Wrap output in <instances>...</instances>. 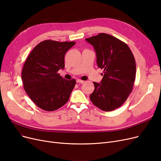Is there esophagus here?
<instances>
[{"mask_svg":"<svg viewBox=\"0 0 161 161\" xmlns=\"http://www.w3.org/2000/svg\"><path fill=\"white\" fill-rule=\"evenodd\" d=\"M76 82H77V83H80V84H83V83H84V81H83V80H81L78 79V80H76Z\"/></svg>","mask_w":161,"mask_h":161,"instance_id":"esophagus-1","label":"esophagus"}]
</instances>
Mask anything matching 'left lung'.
<instances>
[{"mask_svg": "<svg viewBox=\"0 0 161 161\" xmlns=\"http://www.w3.org/2000/svg\"><path fill=\"white\" fill-rule=\"evenodd\" d=\"M86 40L94 47L98 67L103 69L101 84L93 82L90 99L103 111L115 110L133 90L136 75L134 56L125 43L108 34L100 33Z\"/></svg>", "mask_w": 161, "mask_h": 161, "instance_id": "left-lung-1", "label": "left lung"}]
</instances>
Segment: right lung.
Masks as SVG:
<instances>
[{"instance_id": "right-lung-1", "label": "right lung", "mask_w": 161, "mask_h": 161, "mask_svg": "<svg viewBox=\"0 0 161 161\" xmlns=\"http://www.w3.org/2000/svg\"><path fill=\"white\" fill-rule=\"evenodd\" d=\"M75 42L46 40L36 46L28 56L22 71L25 90L38 108L53 111L68 102L75 85L58 74L64 69V56Z\"/></svg>"}]
</instances>
